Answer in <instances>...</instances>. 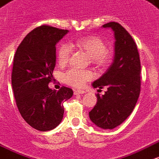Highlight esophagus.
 <instances>
[{
	"instance_id": "obj_1",
	"label": "esophagus",
	"mask_w": 159,
	"mask_h": 159,
	"mask_svg": "<svg viewBox=\"0 0 159 159\" xmlns=\"http://www.w3.org/2000/svg\"><path fill=\"white\" fill-rule=\"evenodd\" d=\"M83 93H85V91H83V90H75L74 91V94L75 95H81L83 94Z\"/></svg>"
}]
</instances>
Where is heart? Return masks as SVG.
Returning a JSON list of instances; mask_svg holds the SVG:
<instances>
[{"label": "heart", "instance_id": "1", "mask_svg": "<svg viewBox=\"0 0 159 159\" xmlns=\"http://www.w3.org/2000/svg\"><path fill=\"white\" fill-rule=\"evenodd\" d=\"M76 45L91 57L93 63L98 66H105L111 60V53L107 50L106 44L101 39L95 36L86 37L76 41ZM72 47L70 43H62L57 50V59L60 64L64 65L68 61ZM93 74L89 70L70 69L64 74L65 83L79 88L92 79Z\"/></svg>", "mask_w": 159, "mask_h": 159}]
</instances>
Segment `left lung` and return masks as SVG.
<instances>
[{
    "mask_svg": "<svg viewBox=\"0 0 159 159\" xmlns=\"http://www.w3.org/2000/svg\"><path fill=\"white\" fill-rule=\"evenodd\" d=\"M115 33V57L110 67L93 87L107 91L98 93L96 105L89 112L93 123L103 129H114L133 111L141 91V61L136 43L120 23L103 25Z\"/></svg>",
    "mask_w": 159,
    "mask_h": 159,
    "instance_id": "8db88e82",
    "label": "left lung"
}]
</instances>
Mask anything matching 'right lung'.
<instances>
[{"label":"right lung","mask_w":159,"mask_h":159,"mask_svg":"<svg viewBox=\"0 0 159 159\" xmlns=\"http://www.w3.org/2000/svg\"><path fill=\"white\" fill-rule=\"evenodd\" d=\"M66 29L49 25L29 33L17 47L13 60L11 85L17 109L28 124L40 131L56 128L63 119V103L72 89L49 88L56 66V44L67 34Z\"/></svg>","instance_id":"add662e5"}]
</instances>
